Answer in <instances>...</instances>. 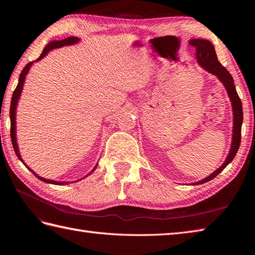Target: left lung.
I'll return each mask as SVG.
<instances>
[{
	"mask_svg": "<svg viewBox=\"0 0 255 255\" xmlns=\"http://www.w3.org/2000/svg\"><path fill=\"white\" fill-rule=\"evenodd\" d=\"M189 44L191 45V47H194L196 49V55H197L198 63L201 65L206 71L211 72L214 75L217 76V78L220 80V82L225 85V87L228 91L229 98L231 100V102H232L233 116H234L232 145H231V150H230V153H229L226 161L223 163V165L220 168H218L217 170L214 171L210 176L205 177V179L202 181L194 183V185H197V184H203V183H206L208 181L213 180L214 177L217 176L235 157L236 153L239 149V144H241V139H242L243 105H242L241 99H239V97L237 95L232 75H231L227 69L219 63L212 42H210L208 40H204V39H191L189 41Z\"/></svg>",
	"mask_w": 255,
	"mask_h": 255,
	"instance_id": "left-lung-1",
	"label": "left lung"
}]
</instances>
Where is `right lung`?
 <instances>
[{
  "mask_svg": "<svg viewBox=\"0 0 255 255\" xmlns=\"http://www.w3.org/2000/svg\"><path fill=\"white\" fill-rule=\"evenodd\" d=\"M80 39L78 37H68V38H65L64 40H59V41H52L50 42L47 47H45L41 53V55L37 58V60H40L41 58H43L47 54L49 53V51L53 50V49H57V48H61L64 47V45H70V44H73V43H76ZM36 60V61H37ZM33 61H29V63L23 68L22 72L20 73V78H19V83L17 85L16 89L13 90V94H12V98H11V103H10V138H11V142H12V146H13V150L14 152H16V155L18 156V158L22 161L23 160L21 158V155L19 153V150H18V144H17V140H16V109H17V104H18V100H19V97L21 95V91H22V88H23V84H24V80H25V76L29 70V67L32 66ZM24 164V163H23ZM25 165V164H24ZM26 166V165H25ZM97 167V166H96ZM96 167L92 169L91 172H94V170L96 169ZM28 168V167H27ZM28 170H30V168H28ZM33 172V174H35V176H37L38 179L41 180L42 182H45V183H50V184H55V185H66L68 184V182H56V181H52V180H47V179H43V177H40L38 174H36L33 170H30ZM91 172L89 174H91ZM88 175V174H87Z\"/></svg>",
  "mask_w": 255,
  "mask_h": 255,
  "instance_id": "obj_1",
  "label": "right lung"
}]
</instances>
